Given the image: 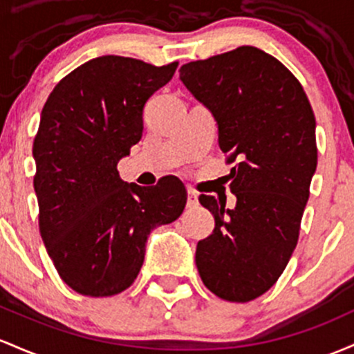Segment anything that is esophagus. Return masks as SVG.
Here are the masks:
<instances>
[{
    "label": "esophagus",
    "instance_id": "esophagus-1",
    "mask_svg": "<svg viewBox=\"0 0 354 354\" xmlns=\"http://www.w3.org/2000/svg\"><path fill=\"white\" fill-rule=\"evenodd\" d=\"M187 205H189V207H197V205H198V196H197L196 190L189 189V192H187Z\"/></svg>",
    "mask_w": 354,
    "mask_h": 354
}]
</instances>
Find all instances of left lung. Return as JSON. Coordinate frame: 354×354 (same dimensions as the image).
I'll return each mask as SVG.
<instances>
[{
  "mask_svg": "<svg viewBox=\"0 0 354 354\" xmlns=\"http://www.w3.org/2000/svg\"><path fill=\"white\" fill-rule=\"evenodd\" d=\"M180 80L212 110L236 207L202 194L216 227L196 264L209 291L248 303L276 284L291 259L316 172V120L303 85L254 46L180 66Z\"/></svg>",
  "mask_w": 354,
  "mask_h": 354,
  "instance_id": "obj_1",
  "label": "left lung"
}]
</instances>
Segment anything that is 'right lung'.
Segmentation results:
<instances>
[{
  "label": "right lung",
  "instance_id": "add662e5",
  "mask_svg": "<svg viewBox=\"0 0 354 354\" xmlns=\"http://www.w3.org/2000/svg\"><path fill=\"white\" fill-rule=\"evenodd\" d=\"M177 65L93 58L62 78L43 106L33 142L39 234L59 277L83 296L130 288L149 234L185 207L187 190L177 177L140 187L117 170L142 138L145 102Z\"/></svg>",
  "mask_w": 354,
  "mask_h": 354
}]
</instances>
